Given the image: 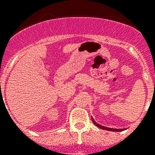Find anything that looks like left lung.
<instances>
[{"label":"left lung","instance_id":"8db88e82","mask_svg":"<svg viewBox=\"0 0 155 155\" xmlns=\"http://www.w3.org/2000/svg\"><path fill=\"white\" fill-rule=\"evenodd\" d=\"M92 121H93V123L95 124L97 127H98L101 128V129L103 130H109V131H115V132H119V131H122V130H124V128H123V129H115V128H109V127H104V126H102L101 125V124H97V123L96 122V121L94 120V118H92Z\"/></svg>","mask_w":155,"mask_h":155}]
</instances>
